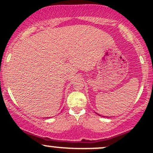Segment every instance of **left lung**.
Returning a JSON list of instances; mask_svg holds the SVG:
<instances>
[{
	"mask_svg": "<svg viewBox=\"0 0 153 153\" xmlns=\"http://www.w3.org/2000/svg\"><path fill=\"white\" fill-rule=\"evenodd\" d=\"M102 117H103V116H102Z\"/></svg>",
	"mask_w": 153,
	"mask_h": 153,
	"instance_id": "8db88e82",
	"label": "left lung"
}]
</instances>
